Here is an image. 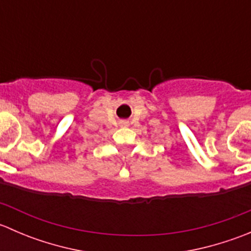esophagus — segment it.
Wrapping results in <instances>:
<instances>
[{"instance_id":"esophagus-1","label":"esophagus","mask_w":251,"mask_h":251,"mask_svg":"<svg viewBox=\"0 0 251 251\" xmlns=\"http://www.w3.org/2000/svg\"><path fill=\"white\" fill-rule=\"evenodd\" d=\"M120 125L121 126H128V121H126V120L120 121Z\"/></svg>"}]
</instances>
